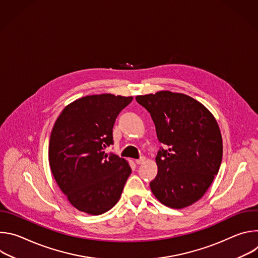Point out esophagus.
I'll return each instance as SVG.
<instances>
[{
	"label": "esophagus",
	"mask_w": 258,
	"mask_h": 258,
	"mask_svg": "<svg viewBox=\"0 0 258 258\" xmlns=\"http://www.w3.org/2000/svg\"><path fill=\"white\" fill-rule=\"evenodd\" d=\"M145 161H146V158H145V157H141L140 159H137V160H136V163H137L138 165H140V164H143Z\"/></svg>",
	"instance_id": "esophagus-1"
}]
</instances>
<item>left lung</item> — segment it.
Here are the masks:
<instances>
[{
    "instance_id": "left-lung-1",
    "label": "left lung",
    "mask_w": 258,
    "mask_h": 258,
    "mask_svg": "<svg viewBox=\"0 0 258 258\" xmlns=\"http://www.w3.org/2000/svg\"><path fill=\"white\" fill-rule=\"evenodd\" d=\"M151 114L157 138L167 149L156 156L150 188L159 202L181 209L203 197L219 170L223 138L216 119L194 98L170 91L137 96Z\"/></svg>"
}]
</instances>
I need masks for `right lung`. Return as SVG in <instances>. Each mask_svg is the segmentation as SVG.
Listing matches in <instances>:
<instances>
[{
    "instance_id": "right-lung-1",
    "label": "right lung",
    "mask_w": 258,
    "mask_h": 258,
    "mask_svg": "<svg viewBox=\"0 0 258 258\" xmlns=\"http://www.w3.org/2000/svg\"><path fill=\"white\" fill-rule=\"evenodd\" d=\"M133 97L91 95L68 104L50 137L49 163L56 182L78 210L100 215L119 200L132 169L124 158L107 154L112 128Z\"/></svg>"
}]
</instances>
